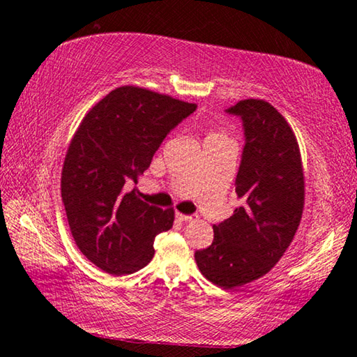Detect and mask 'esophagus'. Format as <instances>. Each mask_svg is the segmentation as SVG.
<instances>
[{
	"instance_id": "esophagus-1",
	"label": "esophagus",
	"mask_w": 357,
	"mask_h": 357,
	"mask_svg": "<svg viewBox=\"0 0 357 357\" xmlns=\"http://www.w3.org/2000/svg\"><path fill=\"white\" fill-rule=\"evenodd\" d=\"M176 217L181 222H190L195 219V215H187V214H181V213H176Z\"/></svg>"
}]
</instances>
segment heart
Returning a JSON list of instances; mask_svg holds the SVG:
<instances>
[{"label": "heart", "mask_w": 357, "mask_h": 357, "mask_svg": "<svg viewBox=\"0 0 357 357\" xmlns=\"http://www.w3.org/2000/svg\"><path fill=\"white\" fill-rule=\"evenodd\" d=\"M208 138H225L222 134H211Z\"/></svg>", "instance_id": "1"}]
</instances>
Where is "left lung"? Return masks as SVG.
<instances>
[{"label": "left lung", "mask_w": 357, "mask_h": 357, "mask_svg": "<svg viewBox=\"0 0 357 357\" xmlns=\"http://www.w3.org/2000/svg\"><path fill=\"white\" fill-rule=\"evenodd\" d=\"M227 113L243 121L234 183L243 204L213 227V244L197 250L195 261L209 282L231 289L268 274L291 244L304 209V173L294 132L269 102L239 100Z\"/></svg>", "instance_id": "8db88e82"}]
</instances>
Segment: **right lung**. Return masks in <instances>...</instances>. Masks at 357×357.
I'll return each instance as SVG.
<instances>
[{"label":"right lung","instance_id":"1","mask_svg":"<svg viewBox=\"0 0 357 357\" xmlns=\"http://www.w3.org/2000/svg\"><path fill=\"white\" fill-rule=\"evenodd\" d=\"M195 110L197 104L121 86L78 126L64 159L61 197L77 247L105 273L144 268L157 234L173 227V209L149 206L126 184H137L164 138Z\"/></svg>","mask_w":357,"mask_h":357}]
</instances>
